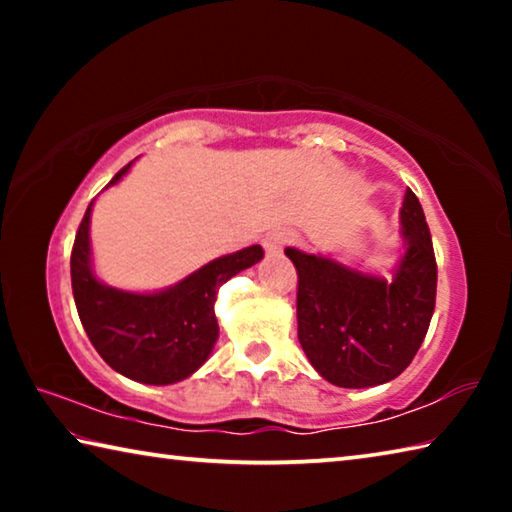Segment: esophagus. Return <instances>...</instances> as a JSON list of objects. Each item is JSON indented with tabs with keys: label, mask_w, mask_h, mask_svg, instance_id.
<instances>
[{
	"label": "esophagus",
	"mask_w": 512,
	"mask_h": 512,
	"mask_svg": "<svg viewBox=\"0 0 512 512\" xmlns=\"http://www.w3.org/2000/svg\"><path fill=\"white\" fill-rule=\"evenodd\" d=\"M289 244H291V235H289V232H282V230L271 232V235H266V239H264V248H266L268 255L282 253V248L289 246Z\"/></svg>",
	"instance_id": "esophagus-1"
}]
</instances>
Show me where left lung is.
Wrapping results in <instances>:
<instances>
[{"label": "left lung", "instance_id": "obj_1", "mask_svg": "<svg viewBox=\"0 0 512 512\" xmlns=\"http://www.w3.org/2000/svg\"><path fill=\"white\" fill-rule=\"evenodd\" d=\"M406 253L393 282L350 271L332 259L284 253L298 271V339L329 384L379 386L402 375L427 336L438 266L418 196L402 203Z\"/></svg>", "mask_w": 512, "mask_h": 512}]
</instances>
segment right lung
Wrapping results in <instances>:
<instances>
[{
    "label": "right lung",
    "instance_id": "right-lung-1",
    "mask_svg": "<svg viewBox=\"0 0 512 512\" xmlns=\"http://www.w3.org/2000/svg\"><path fill=\"white\" fill-rule=\"evenodd\" d=\"M133 162L115 173V185ZM90 210L72 248V291L79 318L94 350L112 370L142 384L164 386L203 366L219 336L214 316L216 291L232 275L257 264L262 246L214 259L176 287L140 296L106 287L90 271Z\"/></svg>",
    "mask_w": 512,
    "mask_h": 512
}]
</instances>
